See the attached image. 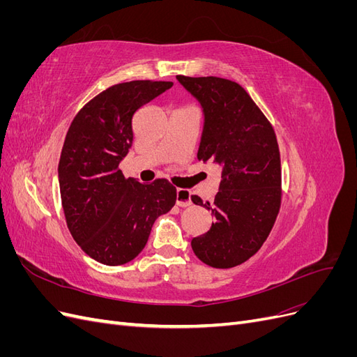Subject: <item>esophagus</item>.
I'll list each match as a JSON object with an SVG mask.
<instances>
[{
	"label": "esophagus",
	"instance_id": "34e87169",
	"mask_svg": "<svg viewBox=\"0 0 357 357\" xmlns=\"http://www.w3.org/2000/svg\"><path fill=\"white\" fill-rule=\"evenodd\" d=\"M176 204L181 208L190 207L192 201H190V192L186 189H177L176 190Z\"/></svg>",
	"mask_w": 357,
	"mask_h": 357
}]
</instances>
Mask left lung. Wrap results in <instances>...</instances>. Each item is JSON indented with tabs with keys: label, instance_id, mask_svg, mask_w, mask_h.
Returning <instances> with one entry per match:
<instances>
[{
	"label": "left lung",
	"instance_id": "1",
	"mask_svg": "<svg viewBox=\"0 0 357 357\" xmlns=\"http://www.w3.org/2000/svg\"><path fill=\"white\" fill-rule=\"evenodd\" d=\"M178 83L195 98L204 125L198 159L220 169L211 228L192 240L199 261L232 268L250 259L273 229L282 202V168L274 129L238 83L220 77H186Z\"/></svg>",
	"mask_w": 357,
	"mask_h": 357
}]
</instances>
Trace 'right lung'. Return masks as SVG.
<instances>
[{
    "mask_svg": "<svg viewBox=\"0 0 357 357\" xmlns=\"http://www.w3.org/2000/svg\"><path fill=\"white\" fill-rule=\"evenodd\" d=\"M171 86L114 84L86 104L68 129L58 165L62 208L73 238L96 262H131L155 220L176 204V188L167 180L142 185L119 169L132 147L134 114Z\"/></svg>",
    "mask_w": 357,
    "mask_h": 357,
    "instance_id": "obj_1",
    "label": "right lung"
}]
</instances>
